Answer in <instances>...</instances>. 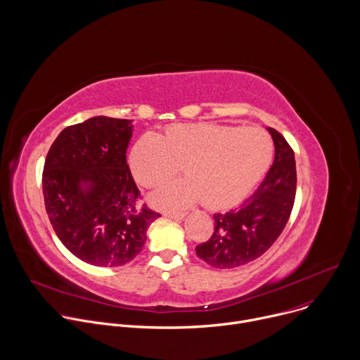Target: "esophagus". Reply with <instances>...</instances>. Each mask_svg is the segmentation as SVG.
Instances as JSON below:
<instances>
[{"mask_svg": "<svg viewBox=\"0 0 360 360\" xmlns=\"http://www.w3.org/2000/svg\"><path fill=\"white\" fill-rule=\"evenodd\" d=\"M185 215V212H165V217L169 219H184Z\"/></svg>", "mask_w": 360, "mask_h": 360, "instance_id": "esophagus-1", "label": "esophagus"}]
</instances>
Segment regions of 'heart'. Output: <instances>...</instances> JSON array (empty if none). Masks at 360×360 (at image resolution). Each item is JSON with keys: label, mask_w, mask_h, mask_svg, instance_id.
<instances>
[{"label": "heart", "mask_w": 360, "mask_h": 360, "mask_svg": "<svg viewBox=\"0 0 360 360\" xmlns=\"http://www.w3.org/2000/svg\"><path fill=\"white\" fill-rule=\"evenodd\" d=\"M272 141L259 128L210 124L174 125L160 138L148 132L131 152V168L143 186H157L185 168L189 179L164 185L153 195L162 208H181L200 199L207 208L239 202L266 171Z\"/></svg>", "instance_id": "obj_1"}]
</instances>
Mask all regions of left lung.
I'll list each match as a JSON object with an SVG mask.
<instances>
[{
  "label": "left lung",
  "mask_w": 360,
  "mask_h": 360,
  "mask_svg": "<svg viewBox=\"0 0 360 360\" xmlns=\"http://www.w3.org/2000/svg\"><path fill=\"white\" fill-rule=\"evenodd\" d=\"M275 160L265 179L242 205L215 214L211 238L195 250L202 261L219 269L246 265L262 256L279 238L290 217L296 195L295 152L274 128Z\"/></svg>",
  "instance_id": "8db88e82"
}]
</instances>
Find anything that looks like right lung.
Wrapping results in <instances>:
<instances>
[{"mask_svg":"<svg viewBox=\"0 0 360 360\" xmlns=\"http://www.w3.org/2000/svg\"><path fill=\"white\" fill-rule=\"evenodd\" d=\"M131 136L129 120L94 117L61 131L46 153L42 192L49 222L89 265L131 262L161 217L143 203L131 175L125 155Z\"/></svg>","mask_w":360,"mask_h":360,"instance_id":"1","label":"right lung"}]
</instances>
